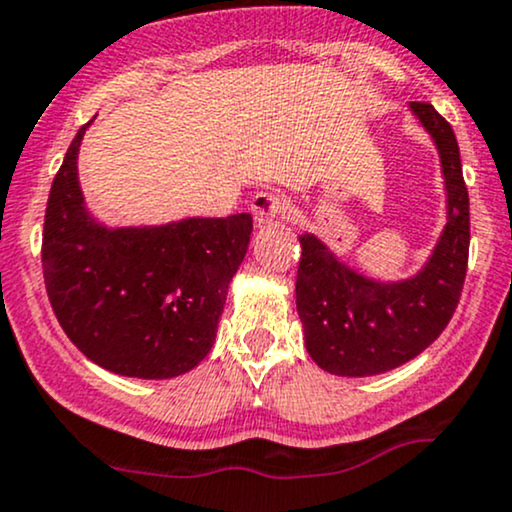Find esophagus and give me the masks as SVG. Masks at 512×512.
Masks as SVG:
<instances>
[{
    "instance_id": "1",
    "label": "esophagus",
    "mask_w": 512,
    "mask_h": 512,
    "mask_svg": "<svg viewBox=\"0 0 512 512\" xmlns=\"http://www.w3.org/2000/svg\"><path fill=\"white\" fill-rule=\"evenodd\" d=\"M251 210H254V218L258 225H266L270 220H278L282 218V213L287 210L285 198L275 191H258L251 201Z\"/></svg>"
}]
</instances>
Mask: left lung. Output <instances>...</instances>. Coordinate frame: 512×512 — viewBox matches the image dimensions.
<instances>
[{
  "instance_id": "1",
  "label": "left lung",
  "mask_w": 512,
  "mask_h": 512,
  "mask_svg": "<svg viewBox=\"0 0 512 512\" xmlns=\"http://www.w3.org/2000/svg\"><path fill=\"white\" fill-rule=\"evenodd\" d=\"M441 153L448 225L422 273L374 282L345 268L311 234L299 239L297 311L306 350L335 376H376L410 362L434 342L458 309L470 256V196L453 126L429 102H412Z\"/></svg>"
}]
</instances>
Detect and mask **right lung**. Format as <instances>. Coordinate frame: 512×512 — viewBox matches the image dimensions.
<instances>
[{
	"instance_id": "right-lung-1",
	"label": "right lung",
	"mask_w": 512,
	"mask_h": 512,
	"mask_svg": "<svg viewBox=\"0 0 512 512\" xmlns=\"http://www.w3.org/2000/svg\"><path fill=\"white\" fill-rule=\"evenodd\" d=\"M88 124L66 150L45 208L42 278L52 311L102 369L134 378L186 374L213 347L254 222L237 213L129 230L98 225L76 174Z\"/></svg>"
}]
</instances>
